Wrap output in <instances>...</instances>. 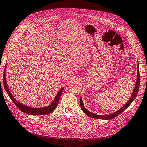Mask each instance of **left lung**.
Returning a JSON list of instances; mask_svg holds the SVG:
<instances>
[{
    "instance_id": "1",
    "label": "left lung",
    "mask_w": 147,
    "mask_h": 147,
    "mask_svg": "<svg viewBox=\"0 0 147 147\" xmlns=\"http://www.w3.org/2000/svg\"><path fill=\"white\" fill-rule=\"evenodd\" d=\"M140 73H139V65L138 63L137 65V81H136V83H135V86L134 89L132 92V94L131 95L129 100L127 101V102L124 105V106L120 108L119 110H118L117 111H116L112 114H110V115H98V114H94L92 112H91L90 111H89L88 109H86V108L84 107L83 102H82V99L81 98H80V106L81 107V109L83 111V112L85 113L86 115H88V116L91 117V118H94V119H103V120H109L111 119L114 118L115 117H117V115H119L120 114L125 111L126 109L129 107L130 105L131 104V103L133 102V100L135 99V97H136L138 92V89H139V86H140Z\"/></svg>"
}]
</instances>
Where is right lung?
<instances>
[{
  "mask_svg": "<svg viewBox=\"0 0 147 147\" xmlns=\"http://www.w3.org/2000/svg\"><path fill=\"white\" fill-rule=\"evenodd\" d=\"M6 66H5V69H4V73H3V86H4V88L7 93L8 94L11 100H12V102L15 104V105L19 109L20 111L24 112V113L27 114L29 115H46L50 114V113L55 110V109L57 107L58 104L59 102V100L60 98V96L61 95L63 92V91L64 90V87L59 89V91L58 92L57 94L55 96V99L53 100V102L51 103V104L49 105V106L45 107H29L27 105H25L22 103H20V102L15 98L13 96L12 92H10V89L8 88V84L7 83L6 81Z\"/></svg>",
  "mask_w": 147,
  "mask_h": 147,
  "instance_id": "obj_1",
  "label": "right lung"
}]
</instances>
